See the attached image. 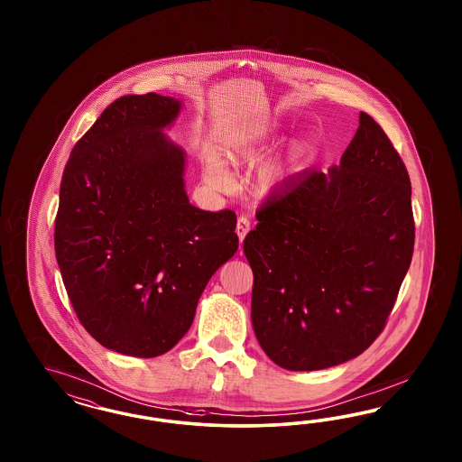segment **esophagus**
<instances>
[{
    "instance_id": "obj_1",
    "label": "esophagus",
    "mask_w": 462,
    "mask_h": 462,
    "mask_svg": "<svg viewBox=\"0 0 462 462\" xmlns=\"http://www.w3.org/2000/svg\"><path fill=\"white\" fill-rule=\"evenodd\" d=\"M249 230H251V220L247 217H238L236 232H237L240 242H244V238L249 234Z\"/></svg>"
}]
</instances>
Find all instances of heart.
Here are the masks:
<instances>
[{
	"label": "heart",
	"mask_w": 462,
	"mask_h": 462,
	"mask_svg": "<svg viewBox=\"0 0 462 462\" xmlns=\"http://www.w3.org/2000/svg\"><path fill=\"white\" fill-rule=\"evenodd\" d=\"M269 134H271L269 125H247L230 132L220 143V149H218L220 161L217 157L205 159L203 174L207 182L215 189H220V191L228 189L232 186V178L224 166L234 169L247 166L255 159L257 149L263 145V142L267 139ZM284 174H286V169L281 162H269L259 171L255 186L261 193H269L280 186L281 181L284 180Z\"/></svg>",
	"instance_id": "b5f03b06"
}]
</instances>
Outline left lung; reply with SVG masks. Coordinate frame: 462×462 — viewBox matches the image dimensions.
Masks as SVG:
<instances>
[{
    "label": "left lung",
    "instance_id": "left-lung-1",
    "mask_svg": "<svg viewBox=\"0 0 462 462\" xmlns=\"http://www.w3.org/2000/svg\"><path fill=\"white\" fill-rule=\"evenodd\" d=\"M255 218L244 252L267 357L317 371L363 354L386 325L415 244L410 176L384 130L359 113L340 164L303 171Z\"/></svg>",
    "mask_w": 462,
    "mask_h": 462
}]
</instances>
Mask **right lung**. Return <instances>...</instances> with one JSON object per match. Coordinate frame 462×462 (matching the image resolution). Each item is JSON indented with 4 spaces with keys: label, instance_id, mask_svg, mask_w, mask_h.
Listing matches in <instances>:
<instances>
[{
    "label": "right lung",
    "instance_id": "1",
    "mask_svg": "<svg viewBox=\"0 0 462 462\" xmlns=\"http://www.w3.org/2000/svg\"><path fill=\"white\" fill-rule=\"evenodd\" d=\"M178 99H115L74 145L56 215L57 264L86 332L106 349L157 357L189 330L215 271L238 249L232 210H199L184 152L162 130Z\"/></svg>",
    "mask_w": 462,
    "mask_h": 462
}]
</instances>
